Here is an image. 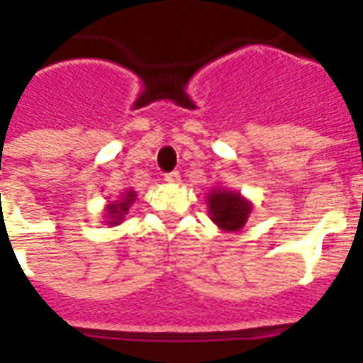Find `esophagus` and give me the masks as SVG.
Here are the masks:
<instances>
[{"label": "esophagus", "mask_w": 363, "mask_h": 363, "mask_svg": "<svg viewBox=\"0 0 363 363\" xmlns=\"http://www.w3.org/2000/svg\"><path fill=\"white\" fill-rule=\"evenodd\" d=\"M165 182H169V184H179V182H181V174H179V171H173V173L165 174Z\"/></svg>", "instance_id": "esophagus-1"}]
</instances>
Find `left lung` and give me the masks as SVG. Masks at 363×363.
<instances>
[{
  "label": "left lung",
  "mask_w": 363,
  "mask_h": 363,
  "mask_svg": "<svg viewBox=\"0 0 363 363\" xmlns=\"http://www.w3.org/2000/svg\"><path fill=\"white\" fill-rule=\"evenodd\" d=\"M209 203V216L211 219L225 230H238L242 229L250 216V202L240 198L235 192L227 190H213L208 196Z\"/></svg>",
  "instance_id": "1"
}]
</instances>
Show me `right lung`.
I'll use <instances>...</instances> for the list:
<instances>
[{"label":"right lung","mask_w":363,"mask_h":363,"mask_svg":"<svg viewBox=\"0 0 363 363\" xmlns=\"http://www.w3.org/2000/svg\"><path fill=\"white\" fill-rule=\"evenodd\" d=\"M134 198H136V194H134L133 190H130V192H127V194H125V198H123L121 202L111 203L107 211H109V213L113 216L115 221H109V223L121 221V219H123V216H125V213H127V211H128V206H130V203L134 202Z\"/></svg>","instance_id":"obj_1"}]
</instances>
